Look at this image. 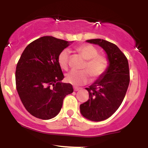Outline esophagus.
I'll return each instance as SVG.
<instances>
[{
	"mask_svg": "<svg viewBox=\"0 0 148 148\" xmlns=\"http://www.w3.org/2000/svg\"><path fill=\"white\" fill-rule=\"evenodd\" d=\"M80 89H81V88L76 87V86H74V91H78V90H79Z\"/></svg>",
	"mask_w": 148,
	"mask_h": 148,
	"instance_id": "1",
	"label": "esophagus"
}]
</instances>
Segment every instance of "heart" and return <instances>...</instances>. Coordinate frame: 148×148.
Listing matches in <instances>:
<instances>
[{
	"instance_id": "obj_1",
	"label": "heart",
	"mask_w": 148,
	"mask_h": 148,
	"mask_svg": "<svg viewBox=\"0 0 148 148\" xmlns=\"http://www.w3.org/2000/svg\"><path fill=\"white\" fill-rule=\"evenodd\" d=\"M76 51L86 60L81 71L72 70L66 75V81L73 85L80 86L86 84L89 79V74L92 79L101 76L106 72L108 65V60L106 56L99 55L95 47L90 45H82L76 47ZM69 52L67 49L61 51L58 56V62L64 70H67L69 66Z\"/></svg>"
}]
</instances>
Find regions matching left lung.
<instances>
[{
	"instance_id": "8db88e82",
	"label": "left lung",
	"mask_w": 148,
	"mask_h": 148,
	"mask_svg": "<svg viewBox=\"0 0 148 148\" xmlns=\"http://www.w3.org/2000/svg\"><path fill=\"white\" fill-rule=\"evenodd\" d=\"M86 42L99 45L109 60L106 72L86 89L89 93L87 101L80 105L83 116L92 121H102L110 118L123 102L130 81L127 57L115 44L101 39Z\"/></svg>"
}]
</instances>
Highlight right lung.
Returning a JSON list of instances; mask_svg holds the SVG:
<instances>
[{
    "label": "right lung",
    "instance_id": "obj_1",
    "mask_svg": "<svg viewBox=\"0 0 148 148\" xmlns=\"http://www.w3.org/2000/svg\"><path fill=\"white\" fill-rule=\"evenodd\" d=\"M68 42L52 36L37 39L25 47L16 64V88L22 103L35 118L49 120L58 114L64 98L74 91L64 78L58 56Z\"/></svg>",
    "mask_w": 148,
    "mask_h": 148
}]
</instances>
